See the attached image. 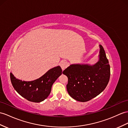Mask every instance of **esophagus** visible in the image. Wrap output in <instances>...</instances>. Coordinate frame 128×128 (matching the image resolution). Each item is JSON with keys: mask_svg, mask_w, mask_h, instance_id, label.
<instances>
[{"mask_svg": "<svg viewBox=\"0 0 128 128\" xmlns=\"http://www.w3.org/2000/svg\"><path fill=\"white\" fill-rule=\"evenodd\" d=\"M68 62L66 61H62L60 63V66L62 70H64V69H66V68L68 67Z\"/></svg>", "mask_w": 128, "mask_h": 128, "instance_id": "obj_1", "label": "esophagus"}]
</instances>
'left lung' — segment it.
Wrapping results in <instances>:
<instances>
[{
	"label": "left lung",
	"instance_id": "1",
	"mask_svg": "<svg viewBox=\"0 0 128 128\" xmlns=\"http://www.w3.org/2000/svg\"><path fill=\"white\" fill-rule=\"evenodd\" d=\"M99 61L93 66L72 64L63 71L68 78L67 90L72 98L88 102L104 90L110 80V67L102 46L100 45Z\"/></svg>",
	"mask_w": 128,
	"mask_h": 128
}]
</instances>
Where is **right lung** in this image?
Segmentation results:
<instances>
[{
	"label": "right lung",
	"instance_id": "right-lung-1",
	"mask_svg": "<svg viewBox=\"0 0 128 128\" xmlns=\"http://www.w3.org/2000/svg\"><path fill=\"white\" fill-rule=\"evenodd\" d=\"M62 71L60 66L52 68L39 79L31 82L17 79L10 73V79L14 88L22 96L30 102H40L48 97L52 84Z\"/></svg>",
	"mask_w": 128,
	"mask_h": 128
}]
</instances>
